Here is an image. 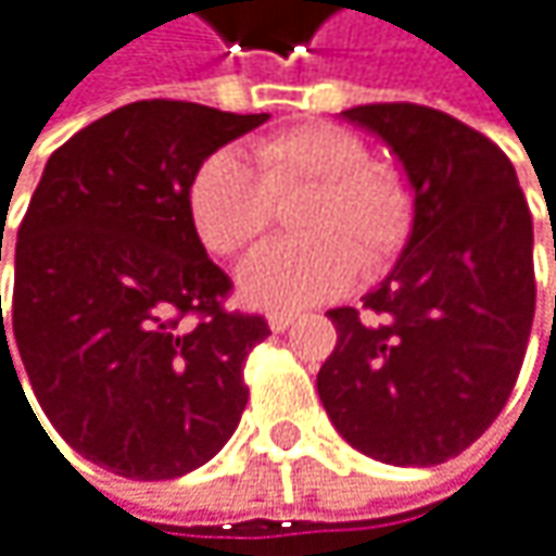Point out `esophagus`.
<instances>
[{"mask_svg": "<svg viewBox=\"0 0 556 556\" xmlns=\"http://www.w3.org/2000/svg\"><path fill=\"white\" fill-rule=\"evenodd\" d=\"M293 323H296L293 313H269V316H266V326H269L273 332H287Z\"/></svg>", "mask_w": 556, "mask_h": 556, "instance_id": "obj_1", "label": "esophagus"}]
</instances>
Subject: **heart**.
Masks as SVG:
<instances>
[{
	"label": "heart",
	"instance_id": "obj_1",
	"mask_svg": "<svg viewBox=\"0 0 556 556\" xmlns=\"http://www.w3.org/2000/svg\"><path fill=\"white\" fill-rule=\"evenodd\" d=\"M253 168L230 149L207 155L188 188L201 243L214 253L247 250L269 224L273 201L313 188L296 211L303 240H273L237 269V293L256 309H303L345 293L362 269L397 256L410 230V191L394 168L375 165L368 146L332 123H306L250 149Z\"/></svg>",
	"mask_w": 556,
	"mask_h": 556
}]
</instances>
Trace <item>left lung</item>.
Wrapping results in <instances>:
<instances>
[{
  "instance_id": "1",
  "label": "left lung",
  "mask_w": 556,
  "mask_h": 556,
  "mask_svg": "<svg viewBox=\"0 0 556 556\" xmlns=\"http://www.w3.org/2000/svg\"><path fill=\"white\" fill-rule=\"evenodd\" d=\"M342 119L397 155L414 220L368 316L329 313L339 342L319 401L358 453L440 466L492 427L518 381L534 323L531 211L508 155L450 113L368 103Z\"/></svg>"
}]
</instances>
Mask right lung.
<instances>
[{
	"label": "right lung",
	"mask_w": 556,
	"mask_h": 556,
	"mask_svg": "<svg viewBox=\"0 0 556 556\" xmlns=\"http://www.w3.org/2000/svg\"><path fill=\"white\" fill-rule=\"evenodd\" d=\"M266 119L136 100L74 132L31 194L9 326L0 300V365L15 375V349L54 430L116 476H185L240 424L243 362L269 329L220 309L230 280L204 253L188 188L207 155Z\"/></svg>",
	"instance_id": "add662e5"
}]
</instances>
